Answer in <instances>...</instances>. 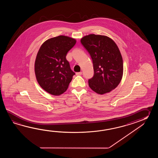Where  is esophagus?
Listing matches in <instances>:
<instances>
[{
	"mask_svg": "<svg viewBox=\"0 0 158 158\" xmlns=\"http://www.w3.org/2000/svg\"><path fill=\"white\" fill-rule=\"evenodd\" d=\"M76 74V75H77V76H80V75L82 74V72H77Z\"/></svg>",
	"mask_w": 158,
	"mask_h": 158,
	"instance_id": "esophagus-1",
	"label": "esophagus"
}]
</instances>
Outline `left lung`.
<instances>
[{
	"label": "left lung",
	"mask_w": 158,
	"mask_h": 158,
	"mask_svg": "<svg viewBox=\"0 0 158 158\" xmlns=\"http://www.w3.org/2000/svg\"><path fill=\"white\" fill-rule=\"evenodd\" d=\"M81 42L90 55L94 74L89 80V87L99 94H106L120 84L123 74V61L117 44L105 35L89 34Z\"/></svg>",
	"instance_id": "8db88e82"
}]
</instances>
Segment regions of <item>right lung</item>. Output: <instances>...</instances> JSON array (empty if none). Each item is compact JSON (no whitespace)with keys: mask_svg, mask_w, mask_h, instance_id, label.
I'll return each instance as SVG.
<instances>
[{"mask_svg":"<svg viewBox=\"0 0 158 158\" xmlns=\"http://www.w3.org/2000/svg\"><path fill=\"white\" fill-rule=\"evenodd\" d=\"M76 40L59 35L46 40L38 52L34 64L37 82L40 87L53 95L67 90L75 73L71 70L66 56Z\"/></svg>","mask_w":158,"mask_h":158,"instance_id":"1","label":"right lung"}]
</instances>
